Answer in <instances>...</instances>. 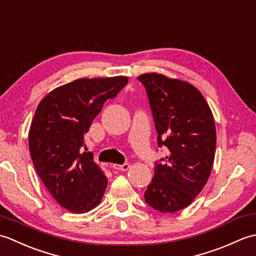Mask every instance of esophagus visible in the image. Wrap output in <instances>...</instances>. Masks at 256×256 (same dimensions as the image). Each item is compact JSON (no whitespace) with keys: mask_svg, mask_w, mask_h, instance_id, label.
I'll return each mask as SVG.
<instances>
[{"mask_svg":"<svg viewBox=\"0 0 256 256\" xmlns=\"http://www.w3.org/2000/svg\"><path fill=\"white\" fill-rule=\"evenodd\" d=\"M130 164H128V162H125V164L123 165H118V164H113L112 167L114 168V170H122V172H126L128 168H130Z\"/></svg>","mask_w":256,"mask_h":256,"instance_id":"1","label":"esophagus"}]
</instances>
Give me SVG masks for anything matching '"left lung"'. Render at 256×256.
<instances>
[{
	"label": "left lung",
	"mask_w": 256,
	"mask_h": 256,
	"mask_svg": "<svg viewBox=\"0 0 256 256\" xmlns=\"http://www.w3.org/2000/svg\"><path fill=\"white\" fill-rule=\"evenodd\" d=\"M138 79L148 92L157 143L170 150L165 162L155 166L145 201L157 211L174 214L187 208L208 182L216 144L214 114L187 81L157 72Z\"/></svg>",
	"instance_id": "1"
}]
</instances>
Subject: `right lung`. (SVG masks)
<instances>
[{
	"label": "right lung",
	"instance_id": "obj_1",
	"mask_svg": "<svg viewBox=\"0 0 256 256\" xmlns=\"http://www.w3.org/2000/svg\"><path fill=\"white\" fill-rule=\"evenodd\" d=\"M128 77L81 78L50 91L32 118L28 145L42 184L62 208L84 214L101 202L108 179L94 155L84 152V135L104 102Z\"/></svg>",
	"mask_w": 256,
	"mask_h": 256
}]
</instances>
